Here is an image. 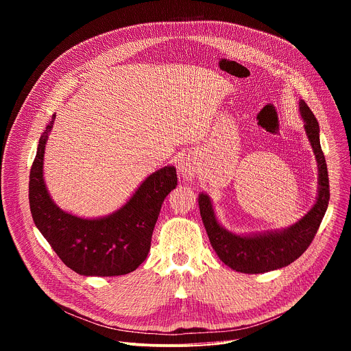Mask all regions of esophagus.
Instances as JSON below:
<instances>
[{"mask_svg": "<svg viewBox=\"0 0 351 351\" xmlns=\"http://www.w3.org/2000/svg\"><path fill=\"white\" fill-rule=\"evenodd\" d=\"M179 172L186 180H193L198 173L195 158L190 154L184 156L179 162Z\"/></svg>", "mask_w": 351, "mask_h": 351, "instance_id": "obj_1", "label": "esophagus"}]
</instances>
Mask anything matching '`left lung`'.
<instances>
[{
  "label": "left lung",
  "mask_w": 351,
  "mask_h": 351,
  "mask_svg": "<svg viewBox=\"0 0 351 351\" xmlns=\"http://www.w3.org/2000/svg\"><path fill=\"white\" fill-rule=\"evenodd\" d=\"M300 112L319 169V190L315 206L295 225L275 233L236 236L217 221L207 194L198 195L202 219L215 253L228 267L243 274H263L286 267L302 256L313 243L329 203V178L319 143V125L306 101L300 99Z\"/></svg>",
  "instance_id": "8db88e82"
}]
</instances>
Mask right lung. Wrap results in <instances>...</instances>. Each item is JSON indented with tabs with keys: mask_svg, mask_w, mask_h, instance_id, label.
I'll return each mask as SVG.
<instances>
[{
	"mask_svg": "<svg viewBox=\"0 0 351 351\" xmlns=\"http://www.w3.org/2000/svg\"><path fill=\"white\" fill-rule=\"evenodd\" d=\"M56 115L43 132L30 169L29 203L33 221L61 261L84 276H119L134 271L148 256L165 197L176 187L173 167L149 175L115 214L83 219L58 208L43 179L45 141Z\"/></svg>",
	"mask_w": 351,
	"mask_h": 351,
	"instance_id": "add662e5",
	"label": "right lung"
}]
</instances>
